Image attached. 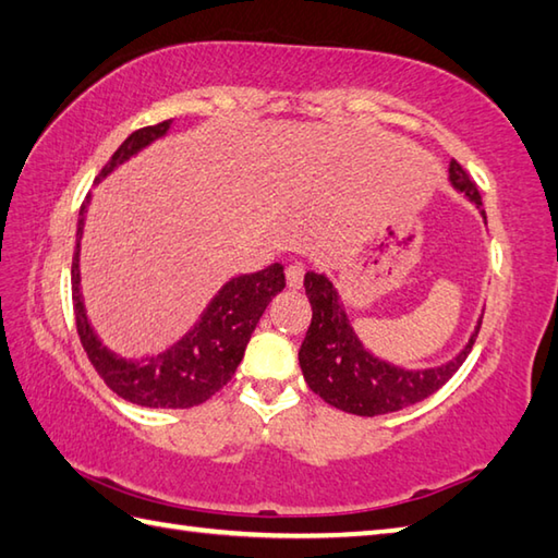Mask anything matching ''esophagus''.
I'll return each mask as SVG.
<instances>
[{
	"label": "esophagus",
	"instance_id": "obj_1",
	"mask_svg": "<svg viewBox=\"0 0 558 558\" xmlns=\"http://www.w3.org/2000/svg\"><path fill=\"white\" fill-rule=\"evenodd\" d=\"M286 276H288V286H290L292 290H300V288H302V282H304V268H302L300 264L288 266Z\"/></svg>",
	"mask_w": 558,
	"mask_h": 558
}]
</instances>
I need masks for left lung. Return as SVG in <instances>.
<instances>
[{"instance_id":"1","label":"left lung","mask_w":558,"mask_h":558,"mask_svg":"<svg viewBox=\"0 0 558 558\" xmlns=\"http://www.w3.org/2000/svg\"><path fill=\"white\" fill-rule=\"evenodd\" d=\"M448 172L453 186L465 192V196L475 201L477 206H482L477 184L472 182V177L458 160H450ZM304 290L312 304V324L300 348L304 381L328 405L350 414H360V417L398 412L436 393L460 369L462 362L468 360L480 333L477 326L475 336L470 338L465 350L453 362L436 366V369L405 372L374 360L360 345L338 302L333 286L324 276L306 272Z\"/></svg>"}]
</instances>
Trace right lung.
Listing matches in <instances>:
<instances>
[{
    "label": "right lung",
    "instance_id": "right-lung-1",
    "mask_svg": "<svg viewBox=\"0 0 558 558\" xmlns=\"http://www.w3.org/2000/svg\"><path fill=\"white\" fill-rule=\"evenodd\" d=\"M168 129L170 120L136 129L114 150V156L100 170L98 180L110 174L117 165L134 156L136 150L148 146L153 138L162 136ZM83 213H86V204L81 206L74 264H71V300H74L81 345L102 381L120 398L144 408L184 410L216 396L234 376L244 357L246 342L252 338L260 314L266 312L270 298H276L286 288L282 266L272 264L266 270L230 280L218 298L210 302L206 314L201 316L198 326H194L192 333L177 342L174 348L141 364L129 362L102 345L98 336L93 333L86 312H83L78 290V240L83 230Z\"/></svg>",
    "mask_w": 558,
    "mask_h": 558
}]
</instances>
